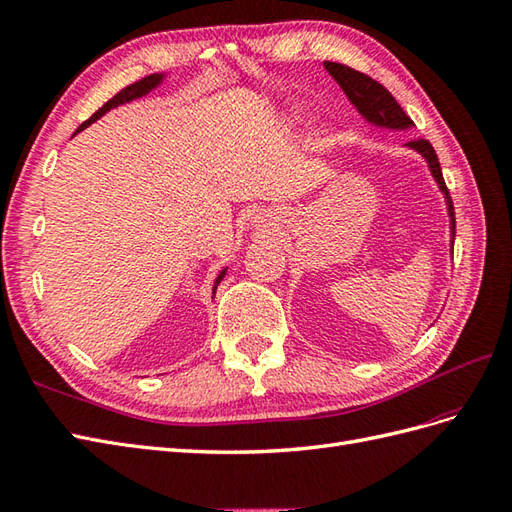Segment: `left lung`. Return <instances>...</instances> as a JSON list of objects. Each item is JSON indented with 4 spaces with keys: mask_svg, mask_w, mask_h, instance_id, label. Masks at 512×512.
Wrapping results in <instances>:
<instances>
[{
    "mask_svg": "<svg viewBox=\"0 0 512 512\" xmlns=\"http://www.w3.org/2000/svg\"><path fill=\"white\" fill-rule=\"evenodd\" d=\"M324 69L329 71V75L339 86H342V90L346 93V97L350 99L352 106L357 108V112L368 123H372L376 127H385V129H398V131L413 127V121L400 108V103L393 99V95L383 84H378L376 80H372L370 75L359 73L355 69L346 67V64H337V62H324ZM406 147L417 151L419 155L424 157L432 177H435L439 190L445 196V205H448V216H450V235H452L450 242L454 246V235H456L454 205H452L448 188H445L443 173H441V166H439V157H437L435 149H432V144L424 138L406 142Z\"/></svg>",
    "mask_w": 512,
    "mask_h": 512,
    "instance_id": "1",
    "label": "left lung"
}]
</instances>
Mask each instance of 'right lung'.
<instances>
[{
    "mask_svg": "<svg viewBox=\"0 0 512 512\" xmlns=\"http://www.w3.org/2000/svg\"><path fill=\"white\" fill-rule=\"evenodd\" d=\"M164 77H166L164 73H153V75L142 77L140 82L129 84L127 88H123V90H121V93H116L108 103H103V106H101L93 116H90V119H88L86 123H82V125H80V129H77V131H82V129H84V127H88L90 123L99 121L101 116L106 114V112H110L112 108H119V106H123V103H129V101H134V99H140V97H144V95H149L153 88H157V86H160V84L164 82ZM225 274H227V268L222 270V272L218 274V277H216V281H214V294H216V287H218V283H220L222 279H225Z\"/></svg>",
    "mask_w": 512,
    "mask_h": 512,
    "instance_id": "add662e5",
    "label": "right lung"
}]
</instances>
